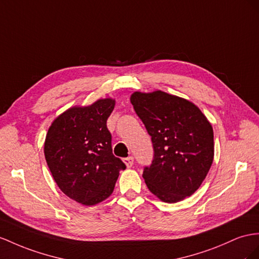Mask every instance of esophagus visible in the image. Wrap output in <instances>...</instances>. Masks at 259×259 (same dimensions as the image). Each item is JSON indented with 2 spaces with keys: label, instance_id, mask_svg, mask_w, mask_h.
<instances>
[{
  "label": "esophagus",
  "instance_id": "34e87169",
  "mask_svg": "<svg viewBox=\"0 0 259 259\" xmlns=\"http://www.w3.org/2000/svg\"><path fill=\"white\" fill-rule=\"evenodd\" d=\"M123 163L125 164V166H127L128 168L131 167L132 165H134V157L129 156V157H127V158H123Z\"/></svg>",
  "mask_w": 259,
  "mask_h": 259
}]
</instances>
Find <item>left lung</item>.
<instances>
[{
  "label": "left lung",
  "mask_w": 259,
  "mask_h": 259,
  "mask_svg": "<svg viewBox=\"0 0 259 259\" xmlns=\"http://www.w3.org/2000/svg\"><path fill=\"white\" fill-rule=\"evenodd\" d=\"M135 111L152 137L154 158L143 178L160 200L175 203L195 194L213 162V129L193 102L163 91L135 92Z\"/></svg>",
  "instance_id": "left-lung-1"
}]
</instances>
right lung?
I'll use <instances>...</instances> for the list:
<instances>
[{
	"mask_svg": "<svg viewBox=\"0 0 259 259\" xmlns=\"http://www.w3.org/2000/svg\"><path fill=\"white\" fill-rule=\"evenodd\" d=\"M115 104L108 97L88 106H73L52 121L46 136L45 157L58 187L84 205L107 199L119 171L125 168L112 154L106 124Z\"/></svg>",
	"mask_w": 259,
	"mask_h": 259,
	"instance_id": "right-lung-1",
	"label": "right lung"
}]
</instances>
